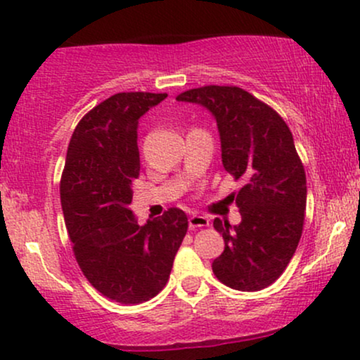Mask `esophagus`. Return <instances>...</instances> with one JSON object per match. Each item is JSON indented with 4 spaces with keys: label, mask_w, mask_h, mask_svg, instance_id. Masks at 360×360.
Masks as SVG:
<instances>
[{
    "label": "esophagus",
    "mask_w": 360,
    "mask_h": 360,
    "mask_svg": "<svg viewBox=\"0 0 360 360\" xmlns=\"http://www.w3.org/2000/svg\"><path fill=\"white\" fill-rule=\"evenodd\" d=\"M210 226V218L205 214H199V213H193L189 216V228L196 229V228H205Z\"/></svg>",
    "instance_id": "esophagus-1"
}]
</instances>
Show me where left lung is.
<instances>
[{"label":"left lung","instance_id":"8db88e82","mask_svg":"<svg viewBox=\"0 0 360 360\" xmlns=\"http://www.w3.org/2000/svg\"><path fill=\"white\" fill-rule=\"evenodd\" d=\"M176 101L198 103L214 115L223 166L245 181L228 196L240 207L241 223H213L224 240L213 274L241 292L266 288L283 274L304 229L307 177L292 132L270 105L240 86H199Z\"/></svg>","mask_w":360,"mask_h":360}]
</instances>
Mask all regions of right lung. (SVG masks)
I'll return each instance as SVG.
<instances>
[{"label": "right lung", "mask_w": 360, "mask_h": 360, "mask_svg": "<svg viewBox=\"0 0 360 360\" xmlns=\"http://www.w3.org/2000/svg\"><path fill=\"white\" fill-rule=\"evenodd\" d=\"M167 94H115L82 117L72 134L60 199L77 263L103 297L142 304L166 287L188 231V216L169 207L139 226L129 205L141 172L139 119Z\"/></svg>", "instance_id": "obj_1"}]
</instances>
